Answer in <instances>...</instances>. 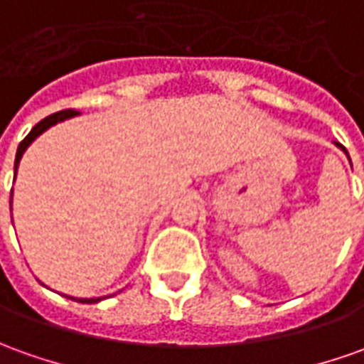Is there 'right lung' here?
<instances>
[{
  "mask_svg": "<svg viewBox=\"0 0 364 364\" xmlns=\"http://www.w3.org/2000/svg\"><path fill=\"white\" fill-rule=\"evenodd\" d=\"M77 114V110L75 109H65V110H59V112H55V114H49V117H45L41 122H37L33 129H31V132L25 136L21 142H19V146H17V154H15V170H17V164H19V160H21V154L25 152V149L33 142L43 130H47L51 124H55V122H59V120H65L69 119V117H75ZM99 299H79V303H97Z\"/></svg>",
  "mask_w": 364,
  "mask_h": 364,
  "instance_id": "obj_1",
  "label": "right lung"
}]
</instances>
